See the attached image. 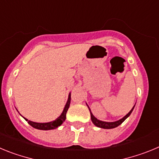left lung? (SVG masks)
<instances>
[{
    "label": "left lung",
    "mask_w": 159,
    "mask_h": 159,
    "mask_svg": "<svg viewBox=\"0 0 159 159\" xmlns=\"http://www.w3.org/2000/svg\"><path fill=\"white\" fill-rule=\"evenodd\" d=\"M134 107H133L132 109H131V111H130L129 112H128V113L124 117V118H122L121 120H118V121H116V122H104V121H101V120H97V119L96 118V117L92 114V112H91V111H90L89 108V106H88V108H89V109L90 115H91V120H92V121H93V123L94 124V125H96L97 127H99V128H101L111 129V128H116V127H118L119 125H120V124H122L124 120H125L126 119L128 118V117L131 115V111H132L133 109H134Z\"/></svg>",
    "instance_id": "1"
}]
</instances>
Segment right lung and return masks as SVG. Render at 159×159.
<instances>
[{"mask_svg":"<svg viewBox=\"0 0 159 159\" xmlns=\"http://www.w3.org/2000/svg\"><path fill=\"white\" fill-rule=\"evenodd\" d=\"M70 93L69 97H68V101H67L66 104L65 108H64L63 111H62V113L61 114L59 117L55 120L52 121V122H49V123H35V122H32V121H30L27 119H25L27 121H28V124L31 126V127H33L34 128H36V129H39V130H51V129H55V128H57L58 127H59L62 123L65 121L66 120V112L67 110L70 107Z\"/></svg>","mask_w":159,"mask_h":159,"instance_id":"1","label":"right lung"}]
</instances>
